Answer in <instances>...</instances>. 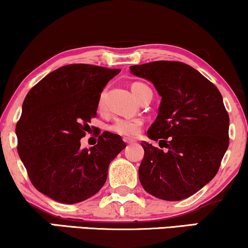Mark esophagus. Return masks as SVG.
I'll return each mask as SVG.
<instances>
[{
	"label": "esophagus",
	"mask_w": 248,
	"mask_h": 248,
	"mask_svg": "<svg viewBox=\"0 0 248 248\" xmlns=\"http://www.w3.org/2000/svg\"><path fill=\"white\" fill-rule=\"evenodd\" d=\"M124 142H126L127 144H133V143L135 142V140H130V139H126V137H124Z\"/></svg>",
	"instance_id": "obj_1"
}]
</instances>
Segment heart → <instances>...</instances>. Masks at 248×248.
<instances>
[{"label": "heart", "instance_id": "b5f03b06", "mask_svg": "<svg viewBox=\"0 0 248 248\" xmlns=\"http://www.w3.org/2000/svg\"><path fill=\"white\" fill-rule=\"evenodd\" d=\"M147 87L145 84L136 82L131 86V92L135 93L137 90H140V88ZM103 96L104 93H102L99 97V105H102ZM143 127V120L140 118H119L115 120L113 124L109 126L112 133L120 135V136L124 137H135L136 135L140 134V129Z\"/></svg>", "mask_w": 248, "mask_h": 248}]
</instances>
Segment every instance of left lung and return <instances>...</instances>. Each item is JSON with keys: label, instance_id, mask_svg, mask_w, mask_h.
<instances>
[{"label": "left lung", "instance_id": "obj_1", "mask_svg": "<svg viewBox=\"0 0 248 248\" xmlns=\"http://www.w3.org/2000/svg\"><path fill=\"white\" fill-rule=\"evenodd\" d=\"M129 68L152 82L161 97L147 130L160 149L142 143L140 184L159 199H186L214 178L228 150L229 115L221 93L184 62L158 61Z\"/></svg>", "mask_w": 248, "mask_h": 248}]
</instances>
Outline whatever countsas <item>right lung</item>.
Returning a JSON list of instances; mask_svg holds the SVG:
<instances>
[{"label": "right lung", "instance_id": "obj_1", "mask_svg": "<svg viewBox=\"0 0 248 248\" xmlns=\"http://www.w3.org/2000/svg\"><path fill=\"white\" fill-rule=\"evenodd\" d=\"M120 70L72 64L55 70L25 97L16 126L18 155L37 191L62 203L96 194L108 178L111 161L126 147L119 135L104 131L98 143L80 140L97 115L104 87Z\"/></svg>", "mask_w": 248, "mask_h": 248}]
</instances>
